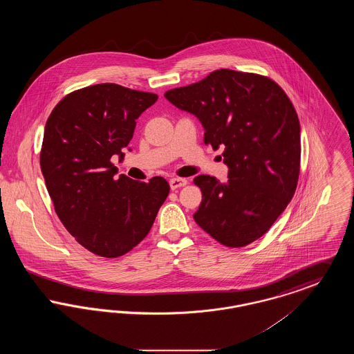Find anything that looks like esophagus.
Here are the masks:
<instances>
[{
	"mask_svg": "<svg viewBox=\"0 0 354 354\" xmlns=\"http://www.w3.org/2000/svg\"><path fill=\"white\" fill-rule=\"evenodd\" d=\"M188 183V180L187 179H183V178H172V179H169V187H171V189H176V188H180V187H185Z\"/></svg>",
	"mask_w": 354,
	"mask_h": 354,
	"instance_id": "obj_1",
	"label": "esophagus"
}]
</instances>
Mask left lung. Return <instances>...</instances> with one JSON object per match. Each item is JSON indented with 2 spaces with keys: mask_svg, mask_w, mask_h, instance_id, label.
<instances>
[{
  "mask_svg": "<svg viewBox=\"0 0 354 354\" xmlns=\"http://www.w3.org/2000/svg\"><path fill=\"white\" fill-rule=\"evenodd\" d=\"M165 97L202 122L204 143L224 147L228 180L199 175L194 219L220 244L239 248L264 235L295 195L301 158L300 122L268 77L230 68L169 90Z\"/></svg>",
  "mask_w": 354,
  "mask_h": 354,
  "instance_id": "1",
  "label": "left lung"
}]
</instances>
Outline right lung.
Returning a JSON list of instances; mask_svg holds the SVG:
<instances>
[{"label":"right lung","instance_id":"1","mask_svg":"<svg viewBox=\"0 0 354 354\" xmlns=\"http://www.w3.org/2000/svg\"><path fill=\"white\" fill-rule=\"evenodd\" d=\"M156 100L120 84H93L62 98L46 122L39 165L54 209L75 240L102 257L138 245L169 196L165 178L115 179L111 162L124 156L136 119Z\"/></svg>","mask_w":354,"mask_h":354}]
</instances>
